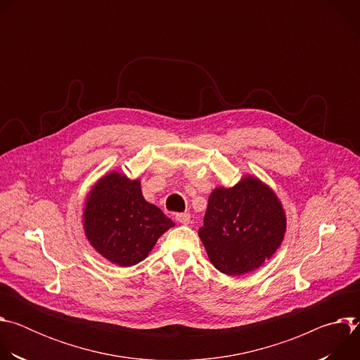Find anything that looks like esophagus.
Segmentation results:
<instances>
[{"instance_id": "obj_1", "label": "esophagus", "mask_w": 360, "mask_h": 360, "mask_svg": "<svg viewBox=\"0 0 360 360\" xmlns=\"http://www.w3.org/2000/svg\"><path fill=\"white\" fill-rule=\"evenodd\" d=\"M175 219L179 222V224H184V225H188L191 222V215L188 212H182V214H176L175 215Z\"/></svg>"}]
</instances>
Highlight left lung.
Wrapping results in <instances>:
<instances>
[{
	"label": "left lung",
	"mask_w": 360,
	"mask_h": 360,
	"mask_svg": "<svg viewBox=\"0 0 360 360\" xmlns=\"http://www.w3.org/2000/svg\"><path fill=\"white\" fill-rule=\"evenodd\" d=\"M285 229L278 196L259 179L246 176L232 188H217L211 193L198 235L214 266L238 276L269 259Z\"/></svg>",
	"instance_id": "obj_1"
}]
</instances>
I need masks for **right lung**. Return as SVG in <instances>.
Here are the masks:
<instances>
[{
  "instance_id": "right-lung-1",
  "label": "right lung",
  "mask_w": 360,
  "mask_h": 360,
  "mask_svg": "<svg viewBox=\"0 0 360 360\" xmlns=\"http://www.w3.org/2000/svg\"><path fill=\"white\" fill-rule=\"evenodd\" d=\"M174 226L165 214L143 199L138 179L111 172L86 198L85 235L110 262L132 266L143 261L158 238Z\"/></svg>"
}]
</instances>
